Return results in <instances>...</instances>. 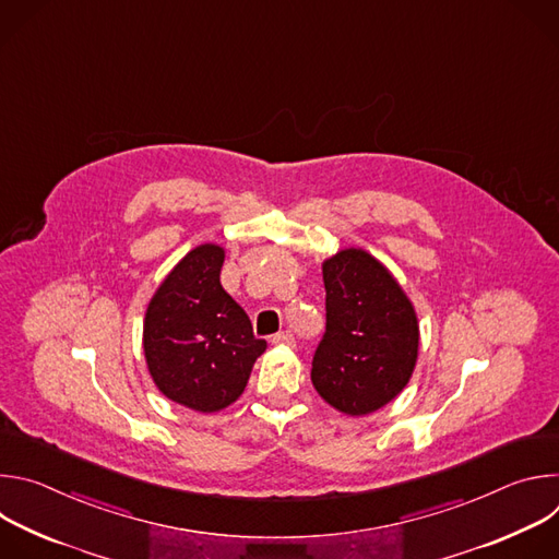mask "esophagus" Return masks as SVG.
I'll use <instances>...</instances> for the list:
<instances>
[{
  "label": "esophagus",
  "instance_id": "esophagus-1",
  "mask_svg": "<svg viewBox=\"0 0 559 559\" xmlns=\"http://www.w3.org/2000/svg\"><path fill=\"white\" fill-rule=\"evenodd\" d=\"M274 345H294V334L292 332H278L272 336Z\"/></svg>",
  "mask_w": 559,
  "mask_h": 559
}]
</instances>
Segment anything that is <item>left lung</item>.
I'll return each instance as SVG.
<instances>
[{
	"mask_svg": "<svg viewBox=\"0 0 559 559\" xmlns=\"http://www.w3.org/2000/svg\"><path fill=\"white\" fill-rule=\"evenodd\" d=\"M325 336L311 382L325 403L367 416L401 393L416 367L420 330L412 300L365 250H341L323 263Z\"/></svg>",
	"mask_w": 559,
	"mask_h": 559,
	"instance_id": "1",
	"label": "left lung"
}]
</instances>
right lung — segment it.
I'll use <instances>...</instances> for the list:
<instances>
[{
  "instance_id": "1",
  "label": "right lung",
  "mask_w": 559,
  "mask_h": 559,
  "mask_svg": "<svg viewBox=\"0 0 559 559\" xmlns=\"http://www.w3.org/2000/svg\"><path fill=\"white\" fill-rule=\"evenodd\" d=\"M225 252H188L154 292L143 321L147 371L166 397L214 414L243 393L267 343L254 338L243 307L221 285Z\"/></svg>"
}]
</instances>
